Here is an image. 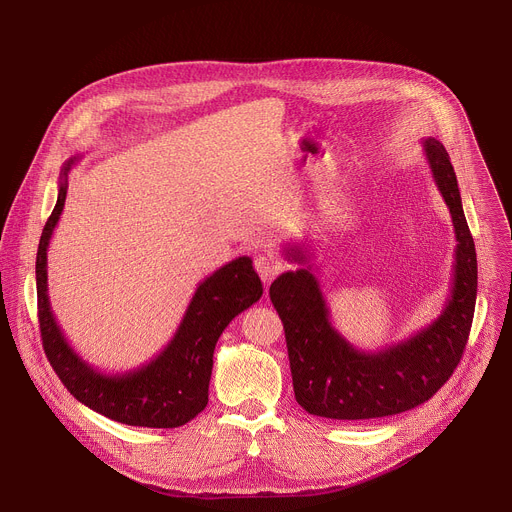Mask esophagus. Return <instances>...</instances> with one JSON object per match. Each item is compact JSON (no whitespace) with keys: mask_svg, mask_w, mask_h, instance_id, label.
Returning a JSON list of instances; mask_svg holds the SVG:
<instances>
[{"mask_svg":"<svg viewBox=\"0 0 512 512\" xmlns=\"http://www.w3.org/2000/svg\"><path fill=\"white\" fill-rule=\"evenodd\" d=\"M281 265L273 255H259L255 257V271L259 273L263 283H269L277 273H279Z\"/></svg>","mask_w":512,"mask_h":512,"instance_id":"1","label":"esophagus"}]
</instances>
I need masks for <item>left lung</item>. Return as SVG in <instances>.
Wrapping results in <instances>:
<instances>
[{"label": "left lung", "instance_id": "8db88e82", "mask_svg": "<svg viewBox=\"0 0 512 512\" xmlns=\"http://www.w3.org/2000/svg\"><path fill=\"white\" fill-rule=\"evenodd\" d=\"M423 150L450 208L458 243L450 296L429 326L379 352L354 348L330 322L308 251L285 247L287 261L306 267L281 273L269 287V298L283 322L296 401L312 415L352 421L409 411L444 387L464 354L478 287L474 239L446 148L427 137Z\"/></svg>", "mask_w": 512, "mask_h": 512}]
</instances>
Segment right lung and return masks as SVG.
Masks as SVG:
<instances>
[{
  "label": "right lung",
  "instance_id": "add662e5",
  "mask_svg": "<svg viewBox=\"0 0 512 512\" xmlns=\"http://www.w3.org/2000/svg\"><path fill=\"white\" fill-rule=\"evenodd\" d=\"M79 156L64 162L58 200L44 225L36 255L38 322L44 352L62 385L93 411L139 427H180L208 403L212 354L235 316L263 296V285L249 257L233 259L196 287L190 306L168 346L150 362L125 373L93 369L66 342L48 298V245L66 200L68 172Z\"/></svg>",
  "mask_w": 512,
  "mask_h": 512
}]
</instances>
